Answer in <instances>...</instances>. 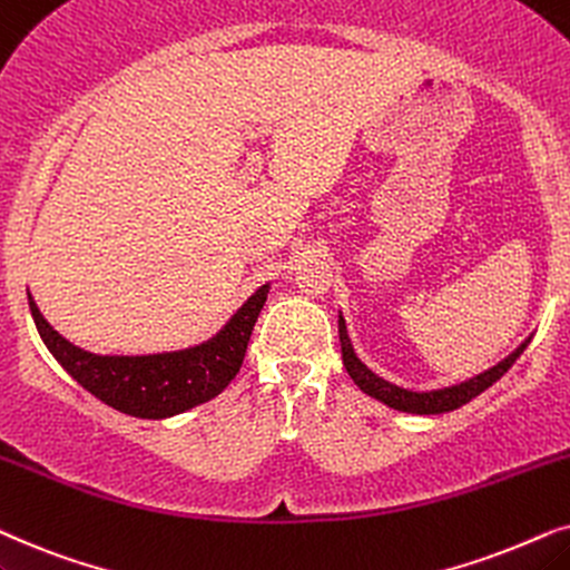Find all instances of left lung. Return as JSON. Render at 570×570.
Masks as SVG:
<instances>
[{"mask_svg":"<svg viewBox=\"0 0 570 570\" xmlns=\"http://www.w3.org/2000/svg\"><path fill=\"white\" fill-rule=\"evenodd\" d=\"M338 338H341V354H344V367L346 373L352 375V381L360 385L362 393L373 396L377 401H383L385 406L399 409V412H409V414H443V412H453V409L469 404V401L480 396L482 391H488L492 383L500 381L511 364L519 360L523 348L529 346V336L527 341H521L519 348L505 356L503 362H498L495 367L484 370V373L469 377V381L459 383V385H449V389H438V391H409L401 389V385H393L389 381H383L381 375H375L373 370L364 364L360 356L354 354L352 338L346 333V321L338 315Z\"/></svg>","mask_w":570,"mask_h":570,"instance_id":"1","label":"left lung"}]
</instances>
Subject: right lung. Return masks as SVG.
I'll return each mask as SVG.
<instances>
[{"label":"right lung","mask_w":570,"mask_h":570,"mask_svg":"<svg viewBox=\"0 0 570 570\" xmlns=\"http://www.w3.org/2000/svg\"><path fill=\"white\" fill-rule=\"evenodd\" d=\"M268 289L271 284H263L214 338L179 352L140 356L86 352L51 328L30 294L28 305L51 356L82 389L121 414L166 420L216 399L237 377Z\"/></svg>","instance_id":"add662e5"}]
</instances>
